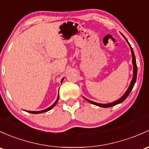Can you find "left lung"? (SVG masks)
<instances>
[{
    "label": "left lung",
    "instance_id": "obj_1",
    "mask_svg": "<svg viewBox=\"0 0 149 149\" xmlns=\"http://www.w3.org/2000/svg\"><path fill=\"white\" fill-rule=\"evenodd\" d=\"M125 38V36H123ZM126 40H127V39L126 38ZM127 42L128 43V41L127 40ZM128 44H129V43H128ZM130 47H131V54H132V61H133V64H134V77H133L132 79V81H131V85H130V86L128 87V90L126 91V93H124V95H123V96L121 97V98H120V99H118V101H114V102L113 103H107V104H101V103H95L93 102V101H90V100L87 99V98H85V99H86L88 102H90L91 103H92V104H94V105H96V106H100V107H103V108H109V107H111V106H115V105H117L118 104V103H120L123 102V101H124L125 99H126V98L128 96V95H129V93H131V90L133 89V88L134 86V84H135L136 81V77H137V65H136V58H135V55H134V50H133L132 47L131 46V45L129 44Z\"/></svg>",
    "mask_w": 149,
    "mask_h": 149
}]
</instances>
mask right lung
Returning a JSON list of instances; mask_svg holds the SVG:
<instances>
[{"mask_svg": "<svg viewBox=\"0 0 149 149\" xmlns=\"http://www.w3.org/2000/svg\"><path fill=\"white\" fill-rule=\"evenodd\" d=\"M63 81V79H62V81ZM58 99H59V95H58V96L57 99H56V101H55V103H54V104H53L52 106H50L49 108H48V109H45V110L40 111H28V112H29V113H45V112H46V111H48L51 110V109H53V108H54V106H56V103L58 102Z\"/></svg>", "mask_w": 149, "mask_h": 149, "instance_id": "right-lung-1", "label": "right lung"}]
</instances>
